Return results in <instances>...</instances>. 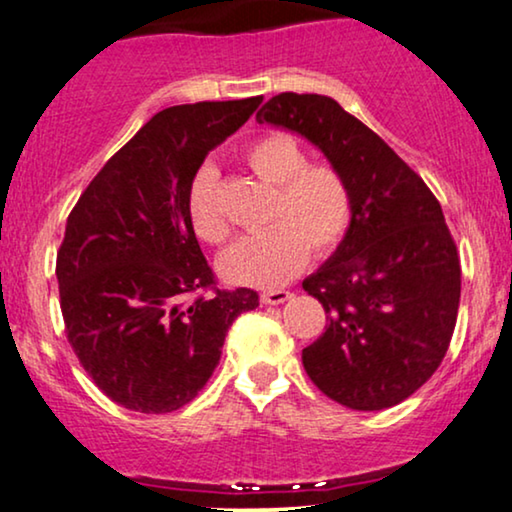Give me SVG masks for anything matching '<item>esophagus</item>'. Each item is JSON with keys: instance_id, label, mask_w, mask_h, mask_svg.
Returning <instances> with one entry per match:
<instances>
[{"instance_id": "obj_1", "label": "esophagus", "mask_w": 512, "mask_h": 512, "mask_svg": "<svg viewBox=\"0 0 512 512\" xmlns=\"http://www.w3.org/2000/svg\"><path fill=\"white\" fill-rule=\"evenodd\" d=\"M289 298H291V294H289V291H284V289L263 291V294H261V301H263L265 305H280V303H284V301H289Z\"/></svg>"}]
</instances>
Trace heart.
<instances>
[{"instance_id":"obj_1","label":"heart","mask_w":512,"mask_h":512,"mask_svg":"<svg viewBox=\"0 0 512 512\" xmlns=\"http://www.w3.org/2000/svg\"><path fill=\"white\" fill-rule=\"evenodd\" d=\"M244 164L275 185L268 228L242 237L218 261L223 280L242 287L272 289L289 282L308 261L334 251L350 223V192L343 176L324 162H308L296 138L268 134L244 150ZM188 218L202 242L228 240V221L218 204V171L204 164L188 185Z\"/></svg>"}]
</instances>
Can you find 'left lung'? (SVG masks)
<instances>
[{
    "mask_svg": "<svg viewBox=\"0 0 512 512\" xmlns=\"http://www.w3.org/2000/svg\"><path fill=\"white\" fill-rule=\"evenodd\" d=\"M256 119L313 143L350 192L345 237L303 280L327 313L303 367L343 407H395L435 374L456 327L461 263L440 202L334 98L272 96Z\"/></svg>",
    "mask_w": 512,
    "mask_h": 512,
    "instance_id": "left-lung-1",
    "label": "left lung"
}]
</instances>
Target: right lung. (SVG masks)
Returning <instances> with one entry per match:
<instances>
[{
	"mask_svg": "<svg viewBox=\"0 0 512 512\" xmlns=\"http://www.w3.org/2000/svg\"><path fill=\"white\" fill-rule=\"evenodd\" d=\"M261 101L157 112L70 211L56 258L65 334L86 374L126 409L167 414L195 400L230 324L258 305L254 289H214L188 218V185ZM209 288L215 294L204 297Z\"/></svg>",
	"mask_w": 512,
	"mask_h": 512,
	"instance_id": "obj_1",
	"label": "right lung"
}]
</instances>
